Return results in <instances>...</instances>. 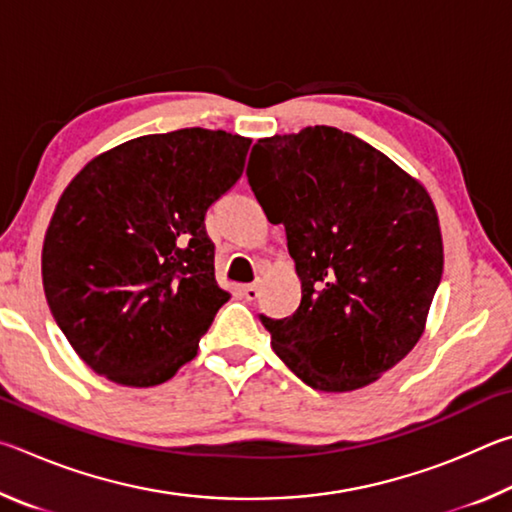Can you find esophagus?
Instances as JSON below:
<instances>
[{
  "label": "esophagus",
  "mask_w": 512,
  "mask_h": 512,
  "mask_svg": "<svg viewBox=\"0 0 512 512\" xmlns=\"http://www.w3.org/2000/svg\"><path fill=\"white\" fill-rule=\"evenodd\" d=\"M241 293H244L246 300H257L259 298V287H257V284H246V287H241Z\"/></svg>",
  "instance_id": "34e87169"
}]
</instances>
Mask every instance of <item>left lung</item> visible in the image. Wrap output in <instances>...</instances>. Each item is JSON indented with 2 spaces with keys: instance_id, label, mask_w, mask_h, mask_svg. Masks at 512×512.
<instances>
[{
  "instance_id": "8db88e82",
  "label": "left lung",
  "mask_w": 512,
  "mask_h": 512,
  "mask_svg": "<svg viewBox=\"0 0 512 512\" xmlns=\"http://www.w3.org/2000/svg\"><path fill=\"white\" fill-rule=\"evenodd\" d=\"M248 183L302 282L291 316L259 314L275 354L316 391L368 386L418 343L443 277L427 189L332 126L259 140Z\"/></svg>"
}]
</instances>
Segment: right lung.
Returning a JSON list of instances; mask_svg holds the SVG:
<instances>
[{"label": "right lung", "mask_w": 512, "mask_h": 512, "mask_svg": "<svg viewBox=\"0 0 512 512\" xmlns=\"http://www.w3.org/2000/svg\"><path fill=\"white\" fill-rule=\"evenodd\" d=\"M248 137L144 135L94 158L60 196L42 248L58 327L88 366L155 386L196 357L230 293L216 284L205 214L244 173Z\"/></svg>", "instance_id": "right-lung-1"}]
</instances>
